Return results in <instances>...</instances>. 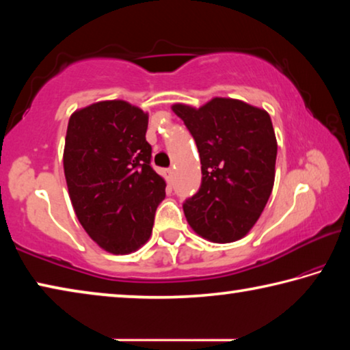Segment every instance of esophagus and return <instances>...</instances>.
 Masks as SVG:
<instances>
[{
    "mask_svg": "<svg viewBox=\"0 0 350 350\" xmlns=\"http://www.w3.org/2000/svg\"><path fill=\"white\" fill-rule=\"evenodd\" d=\"M173 176H174V170L173 168L165 170V177H167L168 182H173Z\"/></svg>",
    "mask_w": 350,
    "mask_h": 350,
    "instance_id": "34e87169",
    "label": "esophagus"
}]
</instances>
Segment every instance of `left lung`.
Returning a JSON list of instances; mask_svg holds the SVG:
<instances>
[{
	"label": "left lung",
	"instance_id": "left-lung-1",
	"mask_svg": "<svg viewBox=\"0 0 350 350\" xmlns=\"http://www.w3.org/2000/svg\"><path fill=\"white\" fill-rule=\"evenodd\" d=\"M198 145L202 183L185 200L194 232L217 244L250 232L275 182L278 144L267 111L234 98L216 97L199 109L173 105Z\"/></svg>",
	"mask_w": 350,
	"mask_h": 350
}]
</instances>
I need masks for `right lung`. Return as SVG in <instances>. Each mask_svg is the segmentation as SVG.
Listing matches in <instances>:
<instances>
[{
    "label": "right lung",
    "mask_w": 350,
    "mask_h": 350,
    "mask_svg": "<svg viewBox=\"0 0 350 350\" xmlns=\"http://www.w3.org/2000/svg\"><path fill=\"white\" fill-rule=\"evenodd\" d=\"M148 114L123 100L75 111L63 165L74 211L103 250L135 252L150 239L167 183L151 167Z\"/></svg>",
    "instance_id": "right-lung-1"
}]
</instances>
